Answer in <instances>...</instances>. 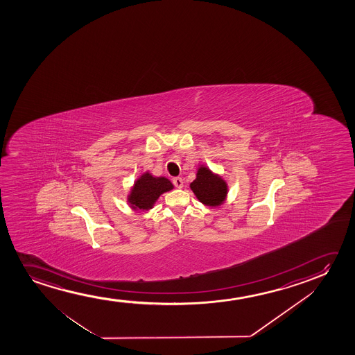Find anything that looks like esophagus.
<instances>
[{"mask_svg":"<svg viewBox=\"0 0 355 355\" xmlns=\"http://www.w3.org/2000/svg\"><path fill=\"white\" fill-rule=\"evenodd\" d=\"M173 184H175V188H178V189H180V188H183V185H184V182H183V180L180 178V177H175V178H173Z\"/></svg>","mask_w":355,"mask_h":355,"instance_id":"obj_1","label":"esophagus"}]
</instances>
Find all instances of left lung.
Returning <instances> with one entry per match:
<instances>
[{
    "instance_id": "8db88e82",
    "label": "left lung",
    "mask_w": 355,
    "mask_h": 355,
    "mask_svg": "<svg viewBox=\"0 0 355 355\" xmlns=\"http://www.w3.org/2000/svg\"><path fill=\"white\" fill-rule=\"evenodd\" d=\"M190 189L201 204L209 207H218L227 199L228 183L222 175L214 173L207 166L199 165L196 178L190 183Z\"/></svg>"
}]
</instances>
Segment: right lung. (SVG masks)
<instances>
[{"mask_svg": "<svg viewBox=\"0 0 355 355\" xmlns=\"http://www.w3.org/2000/svg\"><path fill=\"white\" fill-rule=\"evenodd\" d=\"M173 189V184L166 177H155L149 171L141 173L132 185L127 195V202L136 212L150 211L164 193Z\"/></svg>", "mask_w": 355, "mask_h": 355, "instance_id": "1", "label": "right lung"}]
</instances>
